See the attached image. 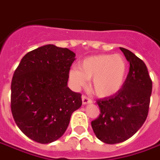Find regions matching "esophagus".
Listing matches in <instances>:
<instances>
[{"label": "esophagus", "mask_w": 160, "mask_h": 160, "mask_svg": "<svg viewBox=\"0 0 160 160\" xmlns=\"http://www.w3.org/2000/svg\"><path fill=\"white\" fill-rule=\"evenodd\" d=\"M82 104H92V101L89 98L86 97V96H82Z\"/></svg>", "instance_id": "obj_1"}]
</instances>
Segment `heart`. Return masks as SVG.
I'll return each mask as SVG.
<instances>
[{"mask_svg":"<svg viewBox=\"0 0 160 160\" xmlns=\"http://www.w3.org/2000/svg\"><path fill=\"white\" fill-rule=\"evenodd\" d=\"M79 68L68 71V79L74 89L87 87L92 79V88L100 98H109L118 93L123 87L128 74V65L120 55L102 54L82 60Z\"/></svg>","mask_w":160,"mask_h":160,"instance_id":"1","label":"heart"}]
</instances>
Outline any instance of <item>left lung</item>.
Returning a JSON list of instances; mask_svg holds the SVG:
<instances>
[{"instance_id":"1","label":"left lung","mask_w":160,"mask_h":160,"mask_svg":"<svg viewBox=\"0 0 160 160\" xmlns=\"http://www.w3.org/2000/svg\"><path fill=\"white\" fill-rule=\"evenodd\" d=\"M120 49L130 66L125 84L116 95L97 101L100 114L92 122L95 135L106 144L122 142L141 128L148 118L152 88L143 61L128 49Z\"/></svg>"}]
</instances>
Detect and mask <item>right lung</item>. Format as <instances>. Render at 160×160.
I'll return each instance as SVG.
<instances>
[{"label": "right lung", "instance_id": "obj_1", "mask_svg": "<svg viewBox=\"0 0 160 160\" xmlns=\"http://www.w3.org/2000/svg\"><path fill=\"white\" fill-rule=\"evenodd\" d=\"M75 54L47 44L23 57L11 84V111L19 129L32 141L51 143L63 135L81 94L68 87Z\"/></svg>", "mask_w": 160, "mask_h": 160}]
</instances>
